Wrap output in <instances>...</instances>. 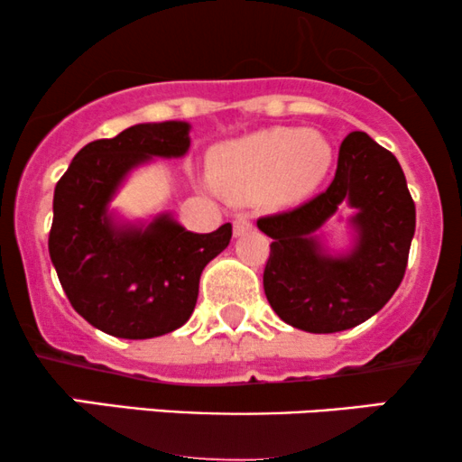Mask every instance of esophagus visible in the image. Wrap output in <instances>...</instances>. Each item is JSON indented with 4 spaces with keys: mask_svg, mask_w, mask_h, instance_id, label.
Listing matches in <instances>:
<instances>
[{
    "mask_svg": "<svg viewBox=\"0 0 462 462\" xmlns=\"http://www.w3.org/2000/svg\"><path fill=\"white\" fill-rule=\"evenodd\" d=\"M248 231H253L251 218H248V216H237V218L233 220V236L242 237V236H246Z\"/></svg>",
    "mask_w": 462,
    "mask_h": 462,
    "instance_id": "obj_1",
    "label": "esophagus"
}]
</instances>
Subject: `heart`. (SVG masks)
Here are the masks:
<instances>
[{
  "label": "heart",
  "mask_w": 462,
  "mask_h": 462,
  "mask_svg": "<svg viewBox=\"0 0 462 462\" xmlns=\"http://www.w3.org/2000/svg\"><path fill=\"white\" fill-rule=\"evenodd\" d=\"M333 164V146L313 129L273 127L220 144L209 162V183L229 200L262 194L290 205L311 194Z\"/></svg>",
  "instance_id": "b5f03b06"
}]
</instances>
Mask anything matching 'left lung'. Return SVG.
I'll list each match as a JSON object with an SVG mask.
<instances>
[{"label": "left lung", "instance_id": "8db88e82", "mask_svg": "<svg viewBox=\"0 0 462 462\" xmlns=\"http://www.w3.org/2000/svg\"><path fill=\"white\" fill-rule=\"evenodd\" d=\"M344 204L348 219L338 216ZM333 219L346 225L341 245L328 231ZM257 226L273 237L263 291L276 316L307 333H339L376 316L402 283L415 203L395 155L352 132L327 192Z\"/></svg>", "mask_w": 462, "mask_h": 462}]
</instances>
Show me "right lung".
Returning a JSON list of instances; mask_svg holds the SVG:
<instances>
[{
    "label": "right lung",
    "instance_id": "add662e5",
    "mask_svg": "<svg viewBox=\"0 0 462 462\" xmlns=\"http://www.w3.org/2000/svg\"><path fill=\"white\" fill-rule=\"evenodd\" d=\"M186 121L138 123L88 143L53 192L49 257L86 322L112 337L151 339L188 322L200 273L229 246L231 225L192 233L171 211L125 218L110 208L129 175L189 149Z\"/></svg>",
    "mask_w": 462,
    "mask_h": 462
}]
</instances>
